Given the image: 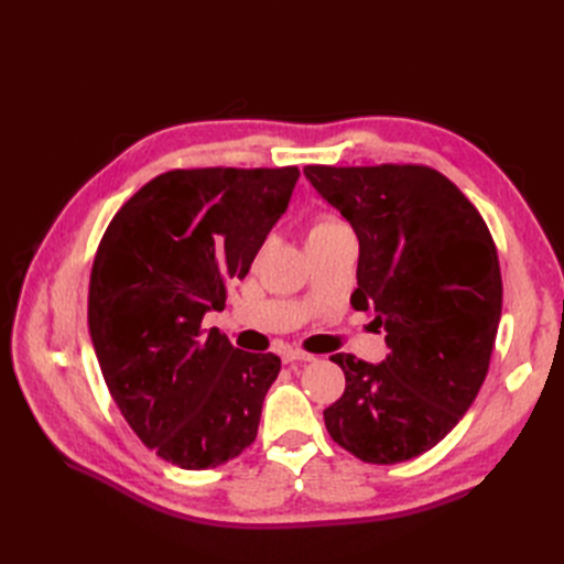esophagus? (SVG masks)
I'll return each instance as SVG.
<instances>
[{
  "instance_id": "34e87169",
  "label": "esophagus",
  "mask_w": 564,
  "mask_h": 564,
  "mask_svg": "<svg viewBox=\"0 0 564 564\" xmlns=\"http://www.w3.org/2000/svg\"><path fill=\"white\" fill-rule=\"evenodd\" d=\"M315 355L311 352H303V350H284L282 355V362L284 365H296V362H313Z\"/></svg>"
}]
</instances>
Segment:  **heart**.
<instances>
[{"label": "heart", "instance_id": "obj_1", "mask_svg": "<svg viewBox=\"0 0 564 564\" xmlns=\"http://www.w3.org/2000/svg\"><path fill=\"white\" fill-rule=\"evenodd\" d=\"M338 230H346V226L340 224L338 218H334V216H322V218H317L315 224L311 226L308 240H315V237H324V235H332V232H338Z\"/></svg>", "mask_w": 564, "mask_h": 564}]
</instances>
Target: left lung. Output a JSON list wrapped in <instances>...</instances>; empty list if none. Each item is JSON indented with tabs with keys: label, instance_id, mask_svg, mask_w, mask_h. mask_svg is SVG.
Instances as JSON below:
<instances>
[{
	"label": "left lung",
	"instance_id": "8db88e82",
	"mask_svg": "<svg viewBox=\"0 0 564 564\" xmlns=\"http://www.w3.org/2000/svg\"><path fill=\"white\" fill-rule=\"evenodd\" d=\"M360 242L355 311L386 332V360L332 355L346 390L324 409L336 445L367 464L433 449L480 390L501 319V270L482 216L429 166H305Z\"/></svg>",
	"mask_w": 564,
	"mask_h": 564
}]
</instances>
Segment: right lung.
I'll return each instance as SVG.
<instances>
[{
	"instance_id": "obj_1",
	"label": "right lung",
	"mask_w": 564,
	"mask_h": 564,
	"mask_svg": "<svg viewBox=\"0 0 564 564\" xmlns=\"http://www.w3.org/2000/svg\"><path fill=\"white\" fill-rule=\"evenodd\" d=\"M301 172L176 169L115 214L89 282V334L119 412L183 470L216 468L256 440L280 357L235 348L202 319L226 308Z\"/></svg>"
}]
</instances>
